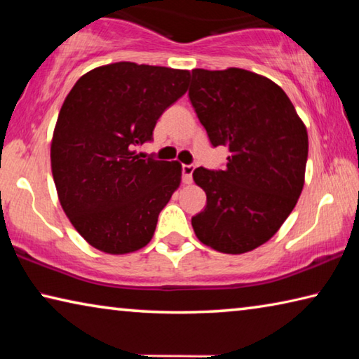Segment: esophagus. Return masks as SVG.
<instances>
[{
    "label": "esophagus",
    "instance_id": "1",
    "mask_svg": "<svg viewBox=\"0 0 359 359\" xmlns=\"http://www.w3.org/2000/svg\"><path fill=\"white\" fill-rule=\"evenodd\" d=\"M193 171H194V165L182 166V180H184V184H191Z\"/></svg>",
    "mask_w": 359,
    "mask_h": 359
}]
</instances>
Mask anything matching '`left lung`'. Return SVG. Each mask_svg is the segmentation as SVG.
<instances>
[{
    "instance_id": "left-lung-1",
    "label": "left lung",
    "mask_w": 359,
    "mask_h": 359,
    "mask_svg": "<svg viewBox=\"0 0 359 359\" xmlns=\"http://www.w3.org/2000/svg\"><path fill=\"white\" fill-rule=\"evenodd\" d=\"M190 101L210 144L229 150L226 168H196L205 209L191 218L196 238L239 255L274 236L301 196L309 137L287 93L241 68L193 69Z\"/></svg>"
}]
</instances>
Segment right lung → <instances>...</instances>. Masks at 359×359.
<instances>
[{
	"label": "right lung",
	"mask_w": 359,
	"mask_h": 359,
	"mask_svg": "<svg viewBox=\"0 0 359 359\" xmlns=\"http://www.w3.org/2000/svg\"><path fill=\"white\" fill-rule=\"evenodd\" d=\"M190 71L118 62L88 71L60 109L50 165L60 204L77 233L111 255L154 238L182 180L179 161L142 158L156 120L187 92Z\"/></svg>",
	"instance_id": "1"
}]
</instances>
